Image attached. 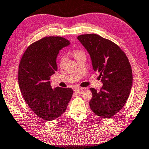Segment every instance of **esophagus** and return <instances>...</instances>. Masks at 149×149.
<instances>
[{
	"mask_svg": "<svg viewBox=\"0 0 149 149\" xmlns=\"http://www.w3.org/2000/svg\"><path fill=\"white\" fill-rule=\"evenodd\" d=\"M73 90H74V92H76L77 93H80L82 91V88L81 87H74L73 88Z\"/></svg>",
	"mask_w": 149,
	"mask_h": 149,
	"instance_id": "1",
	"label": "esophagus"
}]
</instances>
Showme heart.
<instances>
[{
    "mask_svg": "<svg viewBox=\"0 0 149 149\" xmlns=\"http://www.w3.org/2000/svg\"><path fill=\"white\" fill-rule=\"evenodd\" d=\"M82 54H84V52L81 49H75L72 51V55L74 57V58L77 59L79 58V57L81 56ZM66 60L65 56L64 55H61L58 58V64L60 66H63V64L65 63Z\"/></svg>",
    "mask_w": 149,
    "mask_h": 149,
    "instance_id": "obj_1",
    "label": "heart"
}]
</instances>
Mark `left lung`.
Returning a JSON list of instances; mask_svg holds the SVG:
<instances>
[{"instance_id":"8db88e82","label":"left lung","mask_w":149,"mask_h":149,"mask_svg":"<svg viewBox=\"0 0 149 149\" xmlns=\"http://www.w3.org/2000/svg\"><path fill=\"white\" fill-rule=\"evenodd\" d=\"M90 54L93 70L103 84L99 91L91 88L92 111L102 118L118 113L129 98L132 84L131 66L122 49L111 40L96 34L77 37Z\"/></svg>"}]
</instances>
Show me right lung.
<instances>
[{
	"label": "right lung",
	"mask_w": 149,
	"mask_h": 149,
	"mask_svg": "<svg viewBox=\"0 0 149 149\" xmlns=\"http://www.w3.org/2000/svg\"><path fill=\"white\" fill-rule=\"evenodd\" d=\"M70 43L61 36H46L30 45L20 62L18 80L22 97L32 111L46 121L65 113L72 96V88L52 89L49 81L57 70L59 51Z\"/></svg>",
	"instance_id": "add662e5"
}]
</instances>
